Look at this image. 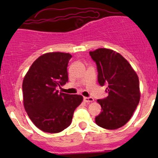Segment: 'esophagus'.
<instances>
[{
  "instance_id": "esophagus-1",
  "label": "esophagus",
  "mask_w": 158,
  "mask_h": 158,
  "mask_svg": "<svg viewBox=\"0 0 158 158\" xmlns=\"http://www.w3.org/2000/svg\"><path fill=\"white\" fill-rule=\"evenodd\" d=\"M84 101L86 102H91L94 101L93 97H84Z\"/></svg>"
}]
</instances>
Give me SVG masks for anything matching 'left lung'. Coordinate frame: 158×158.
<instances>
[{
	"label": "left lung",
	"instance_id": "obj_1",
	"mask_svg": "<svg viewBox=\"0 0 158 158\" xmlns=\"http://www.w3.org/2000/svg\"><path fill=\"white\" fill-rule=\"evenodd\" d=\"M89 54L97 64L98 82L107 85L108 94L97 100L102 111L95 117L96 123L106 129H117L131 119L139 104L138 77L128 61L114 50L99 48Z\"/></svg>",
	"mask_w": 158,
	"mask_h": 158
}]
</instances>
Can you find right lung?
<instances>
[{"label":"right lung","mask_w":158,"mask_h":158,"mask_svg":"<svg viewBox=\"0 0 158 158\" xmlns=\"http://www.w3.org/2000/svg\"><path fill=\"white\" fill-rule=\"evenodd\" d=\"M72 56L49 52L32 63L23 81V106L36 127L48 133H59L70 126L74 110L83 97L59 93L56 87L68 81L67 68Z\"/></svg>","instance_id":"1"}]
</instances>
